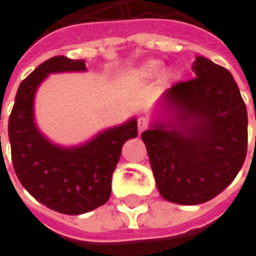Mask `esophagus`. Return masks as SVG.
<instances>
[{
	"label": "esophagus",
	"mask_w": 256,
	"mask_h": 256,
	"mask_svg": "<svg viewBox=\"0 0 256 256\" xmlns=\"http://www.w3.org/2000/svg\"><path fill=\"white\" fill-rule=\"evenodd\" d=\"M149 128V120L146 117H140L138 120V128H139V133L144 132L146 128Z\"/></svg>",
	"instance_id": "obj_1"
}]
</instances>
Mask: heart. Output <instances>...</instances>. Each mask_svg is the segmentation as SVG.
Instances as JSON below:
<instances>
[{
  "label": "heart",
  "instance_id": "obj_1",
  "mask_svg": "<svg viewBox=\"0 0 256 256\" xmlns=\"http://www.w3.org/2000/svg\"><path fill=\"white\" fill-rule=\"evenodd\" d=\"M159 68H160V62H150L144 66V68L142 70V72H143V76L150 77V76H153V74H156V72H159Z\"/></svg>",
  "mask_w": 256,
  "mask_h": 256
}]
</instances>
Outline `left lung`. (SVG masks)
Returning a JSON list of instances; mask_svg holds the SVG:
<instances>
[{
  "label": "left lung",
  "instance_id": "1",
  "mask_svg": "<svg viewBox=\"0 0 256 256\" xmlns=\"http://www.w3.org/2000/svg\"><path fill=\"white\" fill-rule=\"evenodd\" d=\"M192 70L196 77L164 94L174 120L142 133L159 192L179 205L225 190L248 150V113L232 74L205 57H196Z\"/></svg>",
  "mask_w": 256,
  "mask_h": 256
}]
</instances>
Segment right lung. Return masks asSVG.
<instances>
[{"label": "right lung", "mask_w": 256, "mask_h": 256, "mask_svg": "<svg viewBox=\"0 0 256 256\" xmlns=\"http://www.w3.org/2000/svg\"><path fill=\"white\" fill-rule=\"evenodd\" d=\"M83 70V60L64 56L41 62L20 84L8 120L12 166L20 182L42 205L64 215H82L106 204L122 148L138 136L136 118L74 149L52 144L37 130L32 102L40 83L50 72Z\"/></svg>", "instance_id": "1"}]
</instances>
